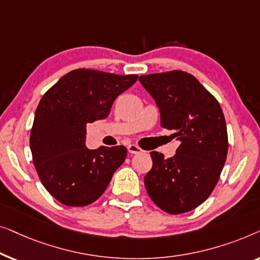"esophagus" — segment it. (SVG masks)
Returning <instances> with one entry per match:
<instances>
[{"label":"esophagus","instance_id":"obj_1","mask_svg":"<svg viewBox=\"0 0 260 260\" xmlns=\"http://www.w3.org/2000/svg\"><path fill=\"white\" fill-rule=\"evenodd\" d=\"M127 149H128L129 154H138V153L142 152V149L137 145H129L128 147H127Z\"/></svg>","mask_w":260,"mask_h":260}]
</instances>
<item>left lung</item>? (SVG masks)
Wrapping results in <instances>:
<instances>
[{"label":"left lung","mask_w":260,"mask_h":260,"mask_svg":"<svg viewBox=\"0 0 260 260\" xmlns=\"http://www.w3.org/2000/svg\"><path fill=\"white\" fill-rule=\"evenodd\" d=\"M139 81L159 107L161 127L173 131L172 137L180 141L172 158L151 152L153 166L145 175L149 198L170 214L194 210L214 189L228 156L222 109L186 72L142 75Z\"/></svg>","instance_id":"obj_1"}]
</instances>
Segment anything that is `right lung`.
I'll list each match as a JSON object with an SVG mask.
<instances>
[{
    "instance_id": "1",
    "label": "right lung",
    "mask_w": 260,
    "mask_h": 260,
    "mask_svg": "<svg viewBox=\"0 0 260 260\" xmlns=\"http://www.w3.org/2000/svg\"><path fill=\"white\" fill-rule=\"evenodd\" d=\"M137 79L79 68L40 100L29 142L40 180L57 202L74 207L94 203L125 161V146L87 148L86 127L107 118L115 99Z\"/></svg>"
}]
</instances>
